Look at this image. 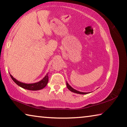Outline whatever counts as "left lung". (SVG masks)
Instances as JSON below:
<instances>
[{"instance_id":"left-lung-1","label":"left lung","mask_w":127,"mask_h":127,"mask_svg":"<svg viewBox=\"0 0 127 127\" xmlns=\"http://www.w3.org/2000/svg\"><path fill=\"white\" fill-rule=\"evenodd\" d=\"M66 86H67V89L69 90L70 91H71V92H73L74 93H77V94H89L88 93H83V92H80V91H78L77 90H76L74 89L73 88H72V87L70 86L68 84L67 82H66Z\"/></svg>"}]
</instances>
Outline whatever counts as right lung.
Instances as JSON below:
<instances>
[{
  "instance_id": "right-lung-1",
  "label": "right lung",
  "mask_w": 127,
  "mask_h": 127,
  "mask_svg": "<svg viewBox=\"0 0 127 127\" xmlns=\"http://www.w3.org/2000/svg\"><path fill=\"white\" fill-rule=\"evenodd\" d=\"M12 79L16 83L17 85L19 86L22 87V88L27 90H39L42 89L46 86V85L48 82V73L46 74V75L45 76V77L42 79L41 81L38 82L37 83H31V84H27L24 83H22L21 82H19L14 78L10 74Z\"/></svg>"
}]
</instances>
